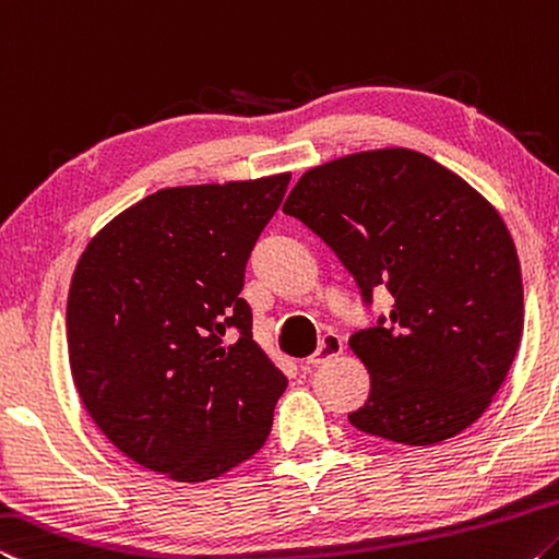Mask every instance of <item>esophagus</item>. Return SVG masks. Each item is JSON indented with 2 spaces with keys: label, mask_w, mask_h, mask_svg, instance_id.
<instances>
[{
  "label": "esophagus",
  "mask_w": 559,
  "mask_h": 559,
  "mask_svg": "<svg viewBox=\"0 0 559 559\" xmlns=\"http://www.w3.org/2000/svg\"><path fill=\"white\" fill-rule=\"evenodd\" d=\"M342 352H344L342 336H340V334H326L324 340H322V344H319V349L307 359V366L324 364V361H329V359H334V356H340Z\"/></svg>",
  "instance_id": "34e87169"
}]
</instances>
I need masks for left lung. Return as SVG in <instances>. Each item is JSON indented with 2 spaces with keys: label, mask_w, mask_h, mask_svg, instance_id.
<instances>
[{
  "label": "left lung",
  "mask_w": 559,
  "mask_h": 559,
  "mask_svg": "<svg viewBox=\"0 0 559 559\" xmlns=\"http://www.w3.org/2000/svg\"><path fill=\"white\" fill-rule=\"evenodd\" d=\"M285 215L305 223L354 274L383 319L349 336L371 377L359 431L404 445L463 433L492 404L523 336L515 242L490 200L411 148L361 151L309 168Z\"/></svg>",
  "instance_id": "8db88e82"
}]
</instances>
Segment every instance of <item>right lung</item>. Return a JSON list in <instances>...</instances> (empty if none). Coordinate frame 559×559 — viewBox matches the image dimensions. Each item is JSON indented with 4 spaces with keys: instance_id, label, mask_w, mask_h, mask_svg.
Instances as JSON below:
<instances>
[{
    "instance_id": "add662e5",
    "label": "right lung",
    "mask_w": 559,
    "mask_h": 559,
    "mask_svg": "<svg viewBox=\"0 0 559 559\" xmlns=\"http://www.w3.org/2000/svg\"><path fill=\"white\" fill-rule=\"evenodd\" d=\"M289 178L163 188L81 252L67 301L73 386L143 468L205 483L267 441L287 379L252 340L240 292Z\"/></svg>"
}]
</instances>
